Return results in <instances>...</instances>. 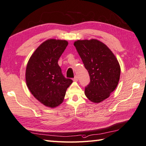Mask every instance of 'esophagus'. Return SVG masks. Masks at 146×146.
I'll return each instance as SVG.
<instances>
[{
    "instance_id": "esophagus-1",
    "label": "esophagus",
    "mask_w": 146,
    "mask_h": 146,
    "mask_svg": "<svg viewBox=\"0 0 146 146\" xmlns=\"http://www.w3.org/2000/svg\"><path fill=\"white\" fill-rule=\"evenodd\" d=\"M73 81H78V77L77 76H75L74 78L73 79Z\"/></svg>"
}]
</instances>
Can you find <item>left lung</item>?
Here are the masks:
<instances>
[{"instance_id":"obj_1","label":"left lung","mask_w":146,"mask_h":146,"mask_svg":"<svg viewBox=\"0 0 146 146\" xmlns=\"http://www.w3.org/2000/svg\"><path fill=\"white\" fill-rule=\"evenodd\" d=\"M74 45L90 78L85 96L92 103H101L118 85L121 75L119 61L112 51L98 40H79Z\"/></svg>"}]
</instances>
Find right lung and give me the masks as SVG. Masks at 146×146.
I'll list each match as a JSON object with an SVG mask.
<instances>
[{
	"label": "right lung",
	"mask_w": 146,
	"mask_h": 146,
	"mask_svg": "<svg viewBox=\"0 0 146 146\" xmlns=\"http://www.w3.org/2000/svg\"><path fill=\"white\" fill-rule=\"evenodd\" d=\"M67 45L66 40H46L35 50L27 64V88L38 101L48 108L63 103L66 91L72 83L63 76L58 63Z\"/></svg>",
	"instance_id": "obj_1"
}]
</instances>
